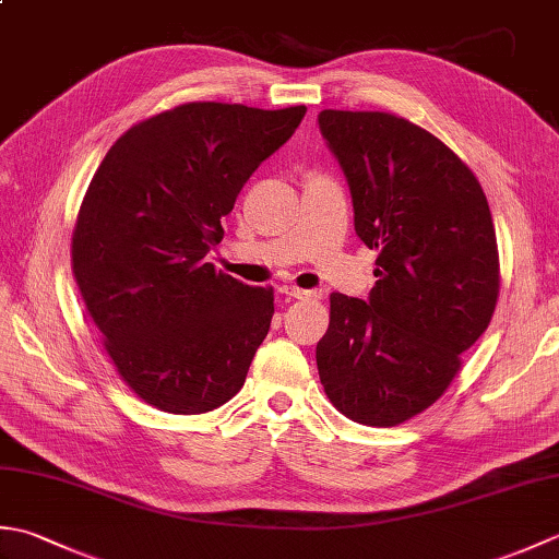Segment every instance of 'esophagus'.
<instances>
[{
	"label": "esophagus",
	"instance_id": "34e87169",
	"mask_svg": "<svg viewBox=\"0 0 559 559\" xmlns=\"http://www.w3.org/2000/svg\"><path fill=\"white\" fill-rule=\"evenodd\" d=\"M278 293L286 295V298H295V300H310V298H314L312 290H302L298 286H281Z\"/></svg>",
	"mask_w": 559,
	"mask_h": 559
}]
</instances>
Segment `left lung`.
<instances>
[{"label":"left lung","mask_w":559,"mask_h":559,"mask_svg":"<svg viewBox=\"0 0 559 559\" xmlns=\"http://www.w3.org/2000/svg\"><path fill=\"white\" fill-rule=\"evenodd\" d=\"M319 129L346 173L355 233L377 252L370 300L331 293L319 379L346 418L394 427L444 394L490 324L492 213L468 165L403 117L322 110Z\"/></svg>","instance_id":"left-lung-1"}]
</instances>
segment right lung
<instances>
[{
  "label": "right lung",
  "mask_w": 559,
  "mask_h": 559,
  "mask_svg": "<svg viewBox=\"0 0 559 559\" xmlns=\"http://www.w3.org/2000/svg\"><path fill=\"white\" fill-rule=\"evenodd\" d=\"M307 108L185 103L134 124L105 153L71 235V271L117 374L148 406H223L273 317V288L206 261L221 218Z\"/></svg>",
  "instance_id": "obj_1"
}]
</instances>
